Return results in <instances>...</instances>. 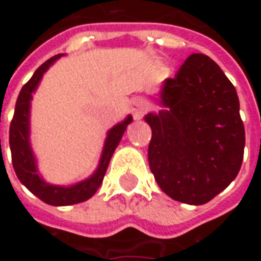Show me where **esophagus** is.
<instances>
[{
  "instance_id": "1",
  "label": "esophagus",
  "mask_w": 261,
  "mask_h": 261,
  "mask_svg": "<svg viewBox=\"0 0 261 261\" xmlns=\"http://www.w3.org/2000/svg\"><path fill=\"white\" fill-rule=\"evenodd\" d=\"M146 105L145 101H142V100H135L134 101V105H132V113H134V117L135 119H141L142 116H144V113L146 112Z\"/></svg>"
}]
</instances>
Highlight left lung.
I'll return each instance as SVG.
<instances>
[{
  "instance_id": "1",
  "label": "left lung",
  "mask_w": 261,
  "mask_h": 261,
  "mask_svg": "<svg viewBox=\"0 0 261 261\" xmlns=\"http://www.w3.org/2000/svg\"><path fill=\"white\" fill-rule=\"evenodd\" d=\"M161 103L168 109L145 116L149 168L171 199L207 203L243 164L246 130L236 87L209 56L193 54L166 80Z\"/></svg>"
}]
</instances>
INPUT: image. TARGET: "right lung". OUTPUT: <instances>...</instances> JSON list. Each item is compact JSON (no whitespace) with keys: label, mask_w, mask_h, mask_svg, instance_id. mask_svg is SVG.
<instances>
[{"label":"right lung","mask_w":261,"mask_h":261,"mask_svg":"<svg viewBox=\"0 0 261 261\" xmlns=\"http://www.w3.org/2000/svg\"><path fill=\"white\" fill-rule=\"evenodd\" d=\"M61 56L62 55L59 54V55L52 56L50 59H47L45 64H42L36 69L33 76L23 86L20 94H18V98H17L14 116H13V120L10 125V148H11V161H13L15 174L18 177V180L33 195L37 196L40 200H43L47 205L54 206L81 203L94 195L97 189L103 183L110 158L115 152L116 146L119 145L122 135L125 134L126 126L132 122V117L127 116L126 120L116 125L113 129H110L107 139H106L100 166L88 180L81 181L75 186H69V187H61V186H52L45 183L37 174L35 156L32 154L30 144H29V109H30L32 93L36 90L42 75L45 74L46 69Z\"/></svg>","instance_id":"right-lung-1"}]
</instances>
